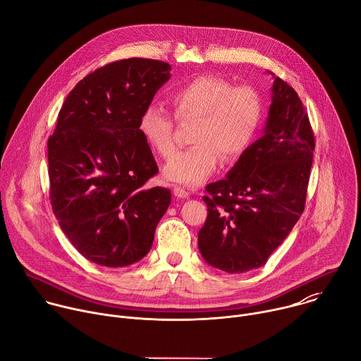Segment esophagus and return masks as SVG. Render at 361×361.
Returning a JSON list of instances; mask_svg holds the SVG:
<instances>
[{
  "mask_svg": "<svg viewBox=\"0 0 361 361\" xmlns=\"http://www.w3.org/2000/svg\"><path fill=\"white\" fill-rule=\"evenodd\" d=\"M173 192H174V195L177 198H188L190 197V191L187 188H184V187H174Z\"/></svg>",
  "mask_w": 361,
  "mask_h": 361,
  "instance_id": "esophagus-1",
  "label": "esophagus"
}]
</instances>
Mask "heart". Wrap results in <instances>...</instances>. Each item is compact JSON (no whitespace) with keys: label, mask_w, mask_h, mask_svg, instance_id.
I'll list each match as a JSON object with an SVG mask.
<instances>
[{"label":"heart","mask_w":361,"mask_h":361,"mask_svg":"<svg viewBox=\"0 0 361 361\" xmlns=\"http://www.w3.org/2000/svg\"><path fill=\"white\" fill-rule=\"evenodd\" d=\"M170 104L180 123L195 121L188 149L176 152L163 169L164 178L198 185L217 169L220 159L235 161L251 145L263 121V102L254 88L237 85L214 75H200L177 87ZM148 145L169 157L176 148L173 117L160 106H148L138 120Z\"/></svg>","instance_id":"1"}]
</instances>
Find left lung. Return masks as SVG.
Here are the masks:
<instances>
[{
	"mask_svg": "<svg viewBox=\"0 0 361 361\" xmlns=\"http://www.w3.org/2000/svg\"><path fill=\"white\" fill-rule=\"evenodd\" d=\"M314 147L301 99L274 77L263 137L244 151L227 178L205 187L209 214L198 231L205 262L230 274L267 263L304 210Z\"/></svg>",
	"mask_w": 361,
	"mask_h": 361,
	"instance_id": "obj_1",
	"label": "left lung"
}]
</instances>
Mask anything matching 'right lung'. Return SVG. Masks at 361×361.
<instances>
[{"label": "right lung", "mask_w": 361, "mask_h": 361, "mask_svg": "<svg viewBox=\"0 0 361 361\" xmlns=\"http://www.w3.org/2000/svg\"><path fill=\"white\" fill-rule=\"evenodd\" d=\"M171 66L114 61L67 95L48 138L49 200L63 233L87 260L126 267L149 251L171 202L169 188H144L159 167L138 130Z\"/></svg>", "instance_id": "obj_1"}]
</instances>
